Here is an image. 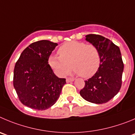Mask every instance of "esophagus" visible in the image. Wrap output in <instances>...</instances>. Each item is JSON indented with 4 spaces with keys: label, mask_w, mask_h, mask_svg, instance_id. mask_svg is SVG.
I'll return each mask as SVG.
<instances>
[{
    "label": "esophagus",
    "mask_w": 135,
    "mask_h": 135,
    "mask_svg": "<svg viewBox=\"0 0 135 135\" xmlns=\"http://www.w3.org/2000/svg\"><path fill=\"white\" fill-rule=\"evenodd\" d=\"M66 83H70V82H73L75 79L73 78H66Z\"/></svg>",
    "instance_id": "obj_1"
}]
</instances>
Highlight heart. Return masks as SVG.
Wrapping results in <instances>:
<instances>
[{
    "mask_svg": "<svg viewBox=\"0 0 135 135\" xmlns=\"http://www.w3.org/2000/svg\"><path fill=\"white\" fill-rule=\"evenodd\" d=\"M58 53L59 56L51 55L49 58V64L60 76L67 75L72 67L75 73L82 77L89 78L96 73L100 66V52L93 45L69 41L59 48Z\"/></svg>",
    "mask_w": 135,
    "mask_h": 135,
    "instance_id": "1",
    "label": "heart"
}]
</instances>
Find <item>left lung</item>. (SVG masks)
<instances>
[{
	"label": "left lung",
	"instance_id": "8db88e82",
	"mask_svg": "<svg viewBox=\"0 0 135 135\" xmlns=\"http://www.w3.org/2000/svg\"><path fill=\"white\" fill-rule=\"evenodd\" d=\"M86 41L99 49L100 65L96 73L85 81L80 96L87 101L103 104L113 99L121 87L124 65L120 49L109 39L98 35L85 36Z\"/></svg>",
	"mask_w": 135,
	"mask_h": 135
}]
</instances>
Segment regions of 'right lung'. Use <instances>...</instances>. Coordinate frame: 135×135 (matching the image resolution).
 Wrapping results in <instances>:
<instances>
[{
  "label": "right lung",
  "instance_id": "obj_1",
  "mask_svg": "<svg viewBox=\"0 0 135 135\" xmlns=\"http://www.w3.org/2000/svg\"><path fill=\"white\" fill-rule=\"evenodd\" d=\"M57 43L42 40L31 44L22 51L14 69L13 85L24 105L43 110L56 102L66 79L55 75L49 58Z\"/></svg>",
  "mask_w": 135,
  "mask_h": 135
}]
</instances>
